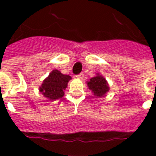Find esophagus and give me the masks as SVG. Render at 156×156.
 Returning a JSON list of instances; mask_svg holds the SVG:
<instances>
[{
	"instance_id": "esophagus-1",
	"label": "esophagus",
	"mask_w": 156,
	"mask_h": 156,
	"mask_svg": "<svg viewBox=\"0 0 156 156\" xmlns=\"http://www.w3.org/2000/svg\"><path fill=\"white\" fill-rule=\"evenodd\" d=\"M76 78H79V79H82V78H83V73H79L76 76Z\"/></svg>"
}]
</instances>
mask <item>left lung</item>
<instances>
[{"instance_id":"8db88e82","label":"left lung","mask_w":156,"mask_h":156,"mask_svg":"<svg viewBox=\"0 0 156 156\" xmlns=\"http://www.w3.org/2000/svg\"><path fill=\"white\" fill-rule=\"evenodd\" d=\"M88 88L92 90L94 95L96 97H103L106 94V93L109 90L108 83L104 77L97 73L94 78H90L89 81L87 82Z\"/></svg>"}]
</instances>
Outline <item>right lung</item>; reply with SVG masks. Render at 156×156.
Masks as SVG:
<instances>
[{
  "mask_svg": "<svg viewBox=\"0 0 156 156\" xmlns=\"http://www.w3.org/2000/svg\"><path fill=\"white\" fill-rule=\"evenodd\" d=\"M71 78L69 75L62 74L61 72L55 69L43 80L39 91L50 101L61 98L63 97L65 88H67L68 83Z\"/></svg>",
  "mask_w": 156,
  "mask_h": 156,
  "instance_id": "1",
  "label": "right lung"
}]
</instances>
